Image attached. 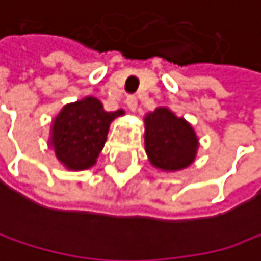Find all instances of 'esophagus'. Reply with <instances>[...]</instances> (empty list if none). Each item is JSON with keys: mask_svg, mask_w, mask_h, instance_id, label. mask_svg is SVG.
Listing matches in <instances>:
<instances>
[{"mask_svg": "<svg viewBox=\"0 0 261 261\" xmlns=\"http://www.w3.org/2000/svg\"><path fill=\"white\" fill-rule=\"evenodd\" d=\"M126 105H128V108L132 110V111H136V108H138V97L136 96H128L126 97Z\"/></svg>", "mask_w": 261, "mask_h": 261, "instance_id": "1", "label": "esophagus"}]
</instances>
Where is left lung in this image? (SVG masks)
Wrapping results in <instances>:
<instances>
[{
	"mask_svg": "<svg viewBox=\"0 0 261 261\" xmlns=\"http://www.w3.org/2000/svg\"><path fill=\"white\" fill-rule=\"evenodd\" d=\"M197 147L191 125L168 108H158L145 117V150L154 167L167 171L187 168Z\"/></svg>",
	"mask_w": 261,
	"mask_h": 261,
	"instance_id": "left-lung-1",
	"label": "left lung"
}]
</instances>
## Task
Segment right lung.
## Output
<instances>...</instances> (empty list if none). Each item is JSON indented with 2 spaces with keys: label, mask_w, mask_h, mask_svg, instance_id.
<instances>
[{
  "label": "right lung",
  "mask_w": 261,
  "mask_h": 261,
  "mask_svg": "<svg viewBox=\"0 0 261 261\" xmlns=\"http://www.w3.org/2000/svg\"><path fill=\"white\" fill-rule=\"evenodd\" d=\"M122 114L105 111L96 97H85L65 105L53 120L51 147L68 170H87L105 145L110 122Z\"/></svg>",
  "instance_id": "add662e5"
}]
</instances>
